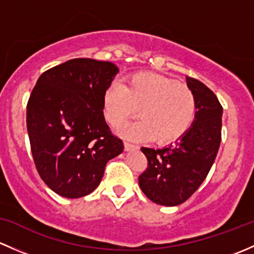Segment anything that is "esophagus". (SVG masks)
Here are the masks:
<instances>
[{
    "mask_svg": "<svg viewBox=\"0 0 254 254\" xmlns=\"http://www.w3.org/2000/svg\"><path fill=\"white\" fill-rule=\"evenodd\" d=\"M137 148H138L137 145H133V144H130V143H128V142H125V150H126V151L134 150V149H137Z\"/></svg>",
    "mask_w": 254,
    "mask_h": 254,
    "instance_id": "1",
    "label": "esophagus"
}]
</instances>
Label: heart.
<instances>
[{
	"instance_id": "heart-1",
	"label": "heart",
	"mask_w": 254,
	"mask_h": 254,
	"mask_svg": "<svg viewBox=\"0 0 254 254\" xmlns=\"http://www.w3.org/2000/svg\"><path fill=\"white\" fill-rule=\"evenodd\" d=\"M192 91L175 80L154 73H135L124 85L112 84L104 94L106 121L120 127L138 110L140 120L125 128V135L159 144L176 142L188 132L195 117Z\"/></svg>"
}]
</instances>
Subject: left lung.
Here are the masks:
<instances>
[{
    "label": "left lung",
    "instance_id": "1",
    "mask_svg": "<svg viewBox=\"0 0 254 254\" xmlns=\"http://www.w3.org/2000/svg\"><path fill=\"white\" fill-rule=\"evenodd\" d=\"M195 98V117L188 132L163 149L142 148L148 169L139 176V187L160 205L186 202L210 171L221 142L223 108L215 94L202 82L186 77Z\"/></svg>",
    "mask_w": 254,
    "mask_h": 254
}]
</instances>
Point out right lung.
<instances>
[{
  "label": "right lung",
  "mask_w": 254,
  "mask_h": 254,
  "mask_svg": "<svg viewBox=\"0 0 254 254\" xmlns=\"http://www.w3.org/2000/svg\"><path fill=\"white\" fill-rule=\"evenodd\" d=\"M116 64L74 59L39 77L27 106L34 163L43 181L64 198L93 192L109 160L124 151L110 130L103 99Z\"/></svg>",
  "instance_id": "add662e5"
}]
</instances>
